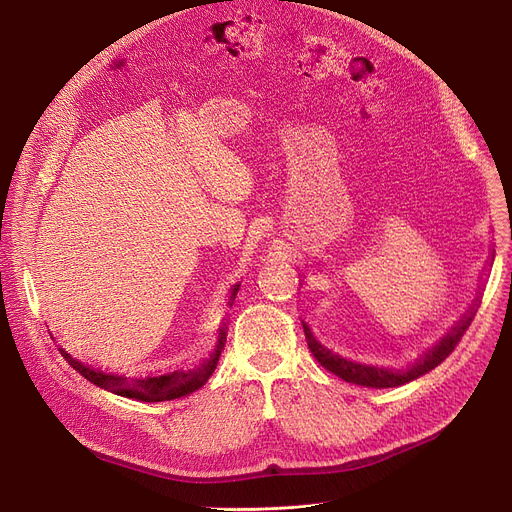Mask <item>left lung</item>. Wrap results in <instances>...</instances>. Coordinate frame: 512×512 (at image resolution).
Here are the masks:
<instances>
[{
    "label": "left lung",
    "instance_id": "obj_1",
    "mask_svg": "<svg viewBox=\"0 0 512 512\" xmlns=\"http://www.w3.org/2000/svg\"><path fill=\"white\" fill-rule=\"evenodd\" d=\"M479 303V299H475L473 307L467 311V315L452 328V332L442 338L432 351H429L425 357H421L413 367H409L407 371H392V369H384V367H371V365H361V363H353L346 361L340 355L328 351L326 346H321V342L315 340V336L311 334L309 326L303 321V330H305V338L307 344L311 348L313 357L319 361V365H324L328 371L336 373L338 378H342L344 382L351 384H359V386H367V388H394V386H402L407 384L419 375H425L427 371H432L434 367H438L452 351L456 348V344L461 342L463 334L467 332V328L471 326V321L477 313L475 305Z\"/></svg>",
    "mask_w": 512,
    "mask_h": 512
}]
</instances>
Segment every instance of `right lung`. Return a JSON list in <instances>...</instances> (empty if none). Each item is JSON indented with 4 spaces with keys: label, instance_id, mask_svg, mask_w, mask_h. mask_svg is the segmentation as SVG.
<instances>
[{
    "label": "right lung",
    "instance_id": "1",
    "mask_svg": "<svg viewBox=\"0 0 512 512\" xmlns=\"http://www.w3.org/2000/svg\"><path fill=\"white\" fill-rule=\"evenodd\" d=\"M236 292H238V284L232 288L230 307L236 299ZM222 346H224V330L220 332L218 348H215V351L209 355V359H205L199 367L188 369V371H174L168 375H159V378H141V380H132V378H124V375H112V373L91 369L89 365H83L80 361L72 359V355H68L64 348H60V353L80 375H83V378H87L91 384H95L107 392H114V394L134 398V400H143V402H161V400H174V398H180L186 394H193L195 390L205 386V382L211 378L215 367H218Z\"/></svg>",
    "mask_w": 512,
    "mask_h": 512
}]
</instances>
